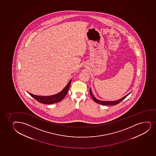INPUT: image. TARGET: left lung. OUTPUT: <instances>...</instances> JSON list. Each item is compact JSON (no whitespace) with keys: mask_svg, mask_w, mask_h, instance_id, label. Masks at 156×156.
Returning a JSON list of instances; mask_svg holds the SVG:
<instances>
[{"mask_svg":"<svg viewBox=\"0 0 156 156\" xmlns=\"http://www.w3.org/2000/svg\"><path fill=\"white\" fill-rule=\"evenodd\" d=\"M90 94L91 97H92V98L93 99L94 101H95V102H97L98 104H101L102 105H105V106H111V105H116L117 104H118L119 103H120V102H121L122 100L126 98V97H127V96L129 94H127L126 95V96L123 97L121 99H120L119 100H116V101H101V100H99L97 99L94 96L93 94L91 92V90L90 88Z\"/></svg>","mask_w":156,"mask_h":156,"instance_id":"left-lung-1","label":"left lung"}]
</instances>
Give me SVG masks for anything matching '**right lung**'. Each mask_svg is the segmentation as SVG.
I'll return each mask as SVG.
<instances>
[{"mask_svg": "<svg viewBox=\"0 0 156 156\" xmlns=\"http://www.w3.org/2000/svg\"><path fill=\"white\" fill-rule=\"evenodd\" d=\"M71 82V80H70V82L68 83V84L62 91H60L58 94H57L56 95H51V96H40L37 95H33L32 94L30 93H29V94L35 99H36L37 101L40 103H41V104H55V103H57V102L60 101L65 98L69 90Z\"/></svg>", "mask_w": 156, "mask_h": 156, "instance_id": "obj_1", "label": "right lung"}]
</instances>
